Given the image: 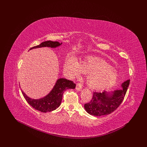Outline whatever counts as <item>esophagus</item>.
I'll return each instance as SVG.
<instances>
[{"instance_id":"34e87169","label":"esophagus","mask_w":147,"mask_h":147,"mask_svg":"<svg viewBox=\"0 0 147 147\" xmlns=\"http://www.w3.org/2000/svg\"><path fill=\"white\" fill-rule=\"evenodd\" d=\"M82 88V84L81 83H77L76 85V90L77 91H80Z\"/></svg>"}]
</instances>
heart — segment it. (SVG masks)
I'll use <instances>...</instances> for the list:
<instances>
[{"mask_svg": "<svg viewBox=\"0 0 147 147\" xmlns=\"http://www.w3.org/2000/svg\"><path fill=\"white\" fill-rule=\"evenodd\" d=\"M65 69L72 77H77L82 72L88 74L87 84L94 90H102L112 86L118 78L112 65L97 57H87L80 63L70 57L65 61Z\"/></svg>", "mask_w": 147, "mask_h": 147, "instance_id": "b5f03b06", "label": "heart"}]
</instances>
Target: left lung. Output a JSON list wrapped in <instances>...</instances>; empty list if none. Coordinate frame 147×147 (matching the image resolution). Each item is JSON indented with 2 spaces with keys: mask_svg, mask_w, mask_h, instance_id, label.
<instances>
[{
  "mask_svg": "<svg viewBox=\"0 0 147 147\" xmlns=\"http://www.w3.org/2000/svg\"><path fill=\"white\" fill-rule=\"evenodd\" d=\"M129 82V80L123 82L121 90L111 92H94L92 99L84 104V109L89 114L94 116L99 117L112 113L123 102Z\"/></svg>",
  "mask_w": 147,
  "mask_h": 147,
  "instance_id": "left-lung-1",
  "label": "left lung"
}]
</instances>
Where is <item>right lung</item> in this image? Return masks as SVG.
Returning a JSON list of instances; mask_svg holds the SVG:
<instances>
[{"label": "right lung", "instance_id": "right-lung-1", "mask_svg": "<svg viewBox=\"0 0 147 147\" xmlns=\"http://www.w3.org/2000/svg\"><path fill=\"white\" fill-rule=\"evenodd\" d=\"M62 43L58 42H52L50 40L45 41L41 43L39 45L35 46L31 48L30 50L34 48H41V47H50L56 48L60 46ZM76 84L74 83L72 81L69 80L65 78H59L57 80L53 90L48 95L43 98L39 99H34L29 97L25 93L22 91V93L25 99L29 104L32 106L35 110H38L41 112H51L58 108L61 105L62 101V97L64 92L67 89H74Z\"/></svg>", "mask_w": 147, "mask_h": 147}]
</instances>
